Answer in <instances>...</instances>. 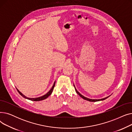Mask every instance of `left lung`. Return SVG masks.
Instances as JSON below:
<instances>
[{
	"mask_svg": "<svg viewBox=\"0 0 132 132\" xmlns=\"http://www.w3.org/2000/svg\"><path fill=\"white\" fill-rule=\"evenodd\" d=\"M74 88H75V91H76V93H77L80 97H82L83 99H84V100H86V101H89V102H97V101H103V100H105V99H106V98H108L110 96H108V97H105V98H102V99H98V100H95V99H90V98H87V97H85V96H84L83 95H82L78 90H77V89H76V88L75 87V86H74Z\"/></svg>",
	"mask_w": 132,
	"mask_h": 132,
	"instance_id": "left-lung-1",
	"label": "left lung"
}]
</instances>
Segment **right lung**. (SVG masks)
Returning <instances> with one entry per match:
<instances>
[{
    "instance_id": "obj_1",
    "label": "right lung",
    "mask_w": 132,
    "mask_h": 132,
    "mask_svg": "<svg viewBox=\"0 0 132 132\" xmlns=\"http://www.w3.org/2000/svg\"><path fill=\"white\" fill-rule=\"evenodd\" d=\"M55 81H54V84H53V85L52 87L51 88V89L50 90L48 91L45 95H43V96H42L39 97H36V98H29V97H26V96H24L23 94H22L21 93L17 88H16V89H17L18 92H19V93L21 95V96L23 97H24V98H26V99L32 101H42V100H44L47 98L49 96L52 94V92H53V88H54V86H55Z\"/></svg>"
}]
</instances>
